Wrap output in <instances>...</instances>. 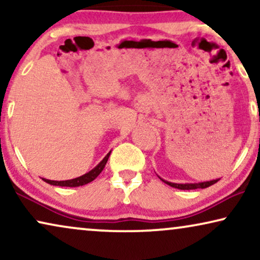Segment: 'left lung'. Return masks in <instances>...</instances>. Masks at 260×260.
Wrapping results in <instances>:
<instances>
[{"mask_svg": "<svg viewBox=\"0 0 260 260\" xmlns=\"http://www.w3.org/2000/svg\"><path fill=\"white\" fill-rule=\"evenodd\" d=\"M159 177V176H158ZM161 179V177H159ZM163 182L168 184L170 187L177 188V189H182V190H189V189H198V188H207L212 184H214L218 182L220 179H215V180H211V181H204V182H194V183H175V182H169V181H166L161 179Z\"/></svg>", "mask_w": 260, "mask_h": 260, "instance_id": "1", "label": "left lung"}]
</instances>
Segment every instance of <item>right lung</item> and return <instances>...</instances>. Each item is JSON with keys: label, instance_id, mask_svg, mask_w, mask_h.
Returning <instances> with one entry per match:
<instances>
[{"label": "right lung", "instance_id": "1", "mask_svg": "<svg viewBox=\"0 0 260 260\" xmlns=\"http://www.w3.org/2000/svg\"><path fill=\"white\" fill-rule=\"evenodd\" d=\"M110 154H111V151H109L108 154H106L105 157L103 158L102 161L99 162L98 165L95 166L93 169H91L90 172L86 173V174H84V175H81L79 177H76V179L65 180V181H53V180H47V179H42V180H44L45 182L49 183V184H53V186H60V187H79V186H84V184L90 183L91 181H93L95 177H97L99 174L102 173V170L104 169L106 162H108V159L110 157Z\"/></svg>", "mask_w": 260, "mask_h": 260}]
</instances>
